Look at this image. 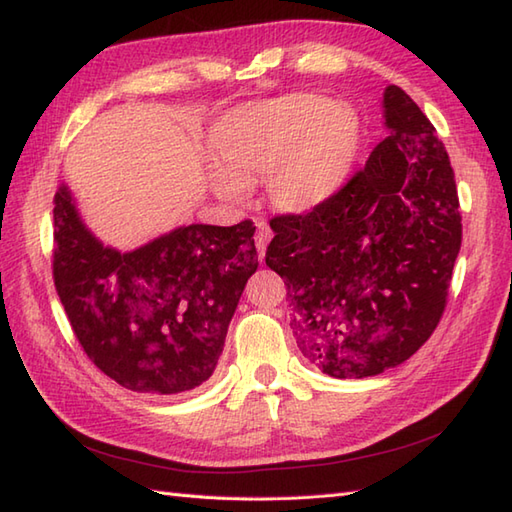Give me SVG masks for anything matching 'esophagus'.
Listing matches in <instances>:
<instances>
[{"label":"esophagus","mask_w":512,"mask_h":512,"mask_svg":"<svg viewBox=\"0 0 512 512\" xmlns=\"http://www.w3.org/2000/svg\"><path fill=\"white\" fill-rule=\"evenodd\" d=\"M270 237H273V231H270V226L259 220L257 222V233H255V246H257V253H259V259H264L266 255V246L270 242Z\"/></svg>","instance_id":"obj_1"}]
</instances>
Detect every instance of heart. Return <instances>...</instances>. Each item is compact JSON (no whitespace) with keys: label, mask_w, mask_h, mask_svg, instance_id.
<instances>
[{"label":"heart","mask_w":512,"mask_h":512,"mask_svg":"<svg viewBox=\"0 0 512 512\" xmlns=\"http://www.w3.org/2000/svg\"><path fill=\"white\" fill-rule=\"evenodd\" d=\"M361 145L350 105L292 94L239 110L211 134V154L224 171L213 176L224 198H244V180L266 178L270 204L301 215L343 187Z\"/></svg>","instance_id":"obj_1"}]
</instances>
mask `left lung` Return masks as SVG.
Returning a JSON list of instances; mask_svg holds the SVG:
<instances>
[{
	"label": "left lung",
	"instance_id": "8db88e82",
	"mask_svg": "<svg viewBox=\"0 0 512 512\" xmlns=\"http://www.w3.org/2000/svg\"><path fill=\"white\" fill-rule=\"evenodd\" d=\"M389 136L328 202L270 220L266 266L286 279L292 332L323 374L365 378L405 363L447 306L462 215L436 127L398 85Z\"/></svg>",
	"mask_w": 512,
	"mask_h": 512
}]
</instances>
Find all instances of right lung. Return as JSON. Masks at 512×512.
<instances>
[{"label":"right lung","mask_w":512,"mask_h":512,"mask_svg":"<svg viewBox=\"0 0 512 512\" xmlns=\"http://www.w3.org/2000/svg\"><path fill=\"white\" fill-rule=\"evenodd\" d=\"M253 235L250 220L189 224L121 253L88 231L61 184L52 275L83 352L138 394H182L206 383L257 270Z\"/></svg>","instance_id":"1"}]
</instances>
